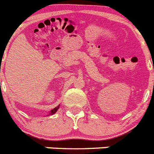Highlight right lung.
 I'll use <instances>...</instances> for the list:
<instances>
[{
	"instance_id": "right-lung-1",
	"label": "right lung",
	"mask_w": 154,
	"mask_h": 154,
	"mask_svg": "<svg viewBox=\"0 0 154 154\" xmlns=\"http://www.w3.org/2000/svg\"><path fill=\"white\" fill-rule=\"evenodd\" d=\"M59 108H60V106H57V107H55V108H54V109H53L51 111V113H50V115H54V114L56 112H57V109H58Z\"/></svg>"
}]
</instances>
